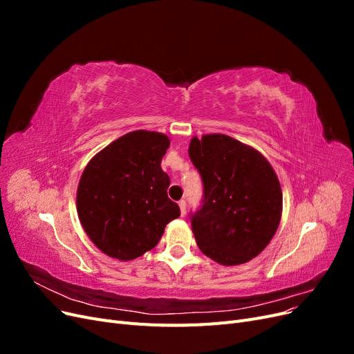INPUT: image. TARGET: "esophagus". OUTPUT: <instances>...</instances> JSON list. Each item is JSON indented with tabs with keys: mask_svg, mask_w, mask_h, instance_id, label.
Returning <instances> with one entry per match:
<instances>
[{
	"mask_svg": "<svg viewBox=\"0 0 354 354\" xmlns=\"http://www.w3.org/2000/svg\"><path fill=\"white\" fill-rule=\"evenodd\" d=\"M178 207H180L181 216H186V201H185V199H181V201L178 202Z\"/></svg>",
	"mask_w": 354,
	"mask_h": 354,
	"instance_id": "1",
	"label": "esophagus"
}]
</instances>
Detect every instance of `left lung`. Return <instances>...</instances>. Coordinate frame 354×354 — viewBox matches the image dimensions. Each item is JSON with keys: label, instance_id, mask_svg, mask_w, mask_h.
Returning <instances> with one entry per match:
<instances>
[{"label": "left lung", "instance_id": "1", "mask_svg": "<svg viewBox=\"0 0 354 354\" xmlns=\"http://www.w3.org/2000/svg\"><path fill=\"white\" fill-rule=\"evenodd\" d=\"M189 156L203 183V203L192 216L199 250L223 266L259 255L279 227L282 189L257 149L226 134L192 137Z\"/></svg>", "mask_w": 354, "mask_h": 354}]
</instances>
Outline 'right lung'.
<instances>
[{"mask_svg":"<svg viewBox=\"0 0 354 354\" xmlns=\"http://www.w3.org/2000/svg\"><path fill=\"white\" fill-rule=\"evenodd\" d=\"M168 147L165 134L137 130L116 138L85 167L77 190L78 217L91 242L112 259L130 261L151 251L180 216L160 168Z\"/></svg>","mask_w":354,"mask_h":354,"instance_id":"1","label":"right lung"}]
</instances>
